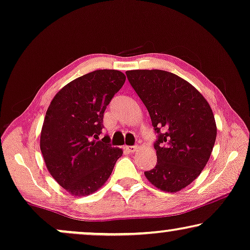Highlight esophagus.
Segmentation results:
<instances>
[{
	"mask_svg": "<svg viewBox=\"0 0 250 250\" xmlns=\"http://www.w3.org/2000/svg\"><path fill=\"white\" fill-rule=\"evenodd\" d=\"M125 149L129 153H135L137 150V146H125Z\"/></svg>",
	"mask_w": 250,
	"mask_h": 250,
	"instance_id": "esophagus-1",
	"label": "esophagus"
}]
</instances>
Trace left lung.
<instances>
[{
    "label": "left lung",
    "instance_id": "left-lung-1",
    "mask_svg": "<svg viewBox=\"0 0 250 250\" xmlns=\"http://www.w3.org/2000/svg\"><path fill=\"white\" fill-rule=\"evenodd\" d=\"M130 85L148 111L157 139L156 167L146 171L150 184L177 192L200 174L216 139L213 111L194 86L163 70H130Z\"/></svg>",
    "mask_w": 250,
    "mask_h": 250
}]
</instances>
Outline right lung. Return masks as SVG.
<instances>
[{
	"label": "right lung",
	"instance_id": "add662e5",
	"mask_svg": "<svg viewBox=\"0 0 250 250\" xmlns=\"http://www.w3.org/2000/svg\"><path fill=\"white\" fill-rule=\"evenodd\" d=\"M125 82L118 70H96L65 85L47 108L42 154L52 177L73 196L100 189L122 156V149L100 135L105 108Z\"/></svg>",
	"mask_w": 250,
	"mask_h": 250
}]
</instances>
